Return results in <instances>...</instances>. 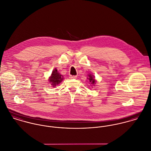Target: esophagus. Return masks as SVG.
Instances as JSON below:
<instances>
[{
    "mask_svg": "<svg viewBox=\"0 0 151 151\" xmlns=\"http://www.w3.org/2000/svg\"><path fill=\"white\" fill-rule=\"evenodd\" d=\"M69 77H70V79H75V78H77V76H70Z\"/></svg>",
    "mask_w": 151,
    "mask_h": 151,
    "instance_id": "34e87169",
    "label": "esophagus"
}]
</instances>
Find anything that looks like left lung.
Returning a JSON list of instances; mask_svg holds the SVG:
<instances>
[{
    "instance_id": "1",
    "label": "left lung",
    "mask_w": 151,
    "mask_h": 151,
    "mask_svg": "<svg viewBox=\"0 0 151 151\" xmlns=\"http://www.w3.org/2000/svg\"><path fill=\"white\" fill-rule=\"evenodd\" d=\"M88 77H89V78H88V79H89V82L91 83V84L93 85V84L95 83V78H93V76L90 74V75L88 76Z\"/></svg>"
}]
</instances>
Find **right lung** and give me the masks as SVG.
<instances>
[{
	"mask_svg": "<svg viewBox=\"0 0 151 151\" xmlns=\"http://www.w3.org/2000/svg\"><path fill=\"white\" fill-rule=\"evenodd\" d=\"M63 76L60 75L58 72L56 68H55L52 73L51 77L49 78V81L51 83V85L53 86H58L63 81Z\"/></svg>",
	"mask_w": 151,
	"mask_h": 151,
	"instance_id": "add662e5",
	"label": "right lung"
}]
</instances>
